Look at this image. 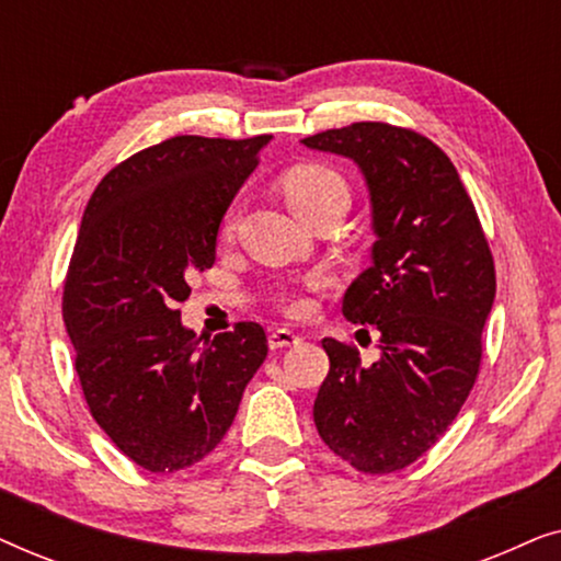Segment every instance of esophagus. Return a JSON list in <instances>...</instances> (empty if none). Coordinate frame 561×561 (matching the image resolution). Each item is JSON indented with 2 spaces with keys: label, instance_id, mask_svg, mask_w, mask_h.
Instances as JSON below:
<instances>
[{
  "label": "esophagus",
  "instance_id": "1",
  "mask_svg": "<svg viewBox=\"0 0 561 561\" xmlns=\"http://www.w3.org/2000/svg\"><path fill=\"white\" fill-rule=\"evenodd\" d=\"M301 342V336L296 332H290V329H273L271 336H267V344H271V350H286V347H294V344Z\"/></svg>",
  "mask_w": 561,
  "mask_h": 561
}]
</instances>
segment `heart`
I'll list each match as a JSON object with an SVG mask.
<instances>
[{"label":"heart","mask_w":561,"mask_h":561,"mask_svg":"<svg viewBox=\"0 0 561 561\" xmlns=\"http://www.w3.org/2000/svg\"><path fill=\"white\" fill-rule=\"evenodd\" d=\"M332 194H347V186H344L342 175L334 173L332 168H327V165L304 163V165L290 168V171L283 175V196H286L288 206L296 214L309 209L311 204H317V202H321V198H327ZM237 219H240V202H234L225 211V219H221V232L225 234L232 232ZM324 283H327L324 273H313V275H309V280H306L304 286L309 290H317L324 286ZM283 306H286V311L294 313V317H306V313L311 311L309 296L301 294V290H288V294H283Z\"/></svg>","instance_id":"obj_1"}]
</instances>
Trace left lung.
<instances>
[{"mask_svg": "<svg viewBox=\"0 0 561 561\" xmlns=\"http://www.w3.org/2000/svg\"><path fill=\"white\" fill-rule=\"evenodd\" d=\"M301 142L355 160L378 237L342 313L378 329L380 359L363 365L355 347L327 336L313 424L355 470L388 474L434 447L478 380L493 255L457 168L428 137L355 122Z\"/></svg>", "mask_w": 561, "mask_h": 561, "instance_id": "8db88e82", "label": "left lung"}]
</instances>
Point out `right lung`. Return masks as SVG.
I'll list each match as a JSON object with an SVG mask.
<instances>
[{
    "label": "right lung",
    "mask_w": 561,
    "mask_h": 561,
    "mask_svg": "<svg viewBox=\"0 0 561 561\" xmlns=\"http://www.w3.org/2000/svg\"><path fill=\"white\" fill-rule=\"evenodd\" d=\"M273 135H179L104 175L64 283V321L91 416L148 472L186 470L225 439L267 355L255 321L202 344L175 304L217 257L227 206Z\"/></svg>",
    "instance_id": "right-lung-1"
}]
</instances>
